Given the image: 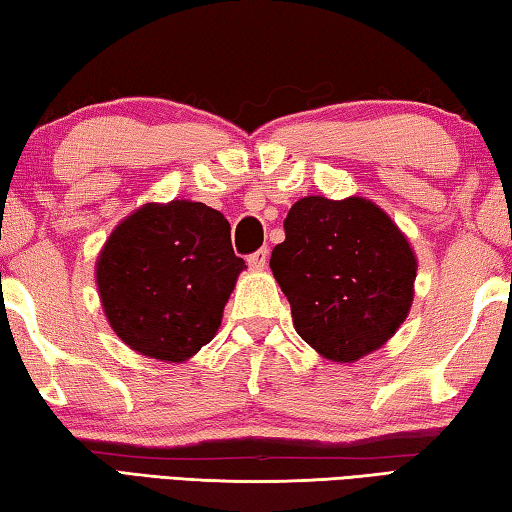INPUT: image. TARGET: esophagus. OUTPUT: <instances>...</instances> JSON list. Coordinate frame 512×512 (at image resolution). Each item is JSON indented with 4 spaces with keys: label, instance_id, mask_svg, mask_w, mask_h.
<instances>
[{
    "label": "esophagus",
    "instance_id": "1",
    "mask_svg": "<svg viewBox=\"0 0 512 512\" xmlns=\"http://www.w3.org/2000/svg\"><path fill=\"white\" fill-rule=\"evenodd\" d=\"M266 262H268V250L266 248H259V250H255L253 255H248V266L255 268V271H262Z\"/></svg>",
    "mask_w": 512,
    "mask_h": 512
}]
</instances>
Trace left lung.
Returning <instances> with one entry per match:
<instances>
[{"label":"left lung","instance_id":"1","mask_svg":"<svg viewBox=\"0 0 512 512\" xmlns=\"http://www.w3.org/2000/svg\"><path fill=\"white\" fill-rule=\"evenodd\" d=\"M284 235L271 268L302 341L352 363L391 339L411 309L418 268L391 216L359 196H307L289 210Z\"/></svg>","mask_w":512,"mask_h":512}]
</instances>
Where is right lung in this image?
Wrapping results in <instances>:
<instances>
[{
	"instance_id": "add662e5",
	"label": "right lung",
	"mask_w": 512,
	"mask_h": 512,
	"mask_svg": "<svg viewBox=\"0 0 512 512\" xmlns=\"http://www.w3.org/2000/svg\"><path fill=\"white\" fill-rule=\"evenodd\" d=\"M241 271L228 219L203 203L171 201L117 225L99 255L97 284L128 348L185 361L212 341Z\"/></svg>"
}]
</instances>
